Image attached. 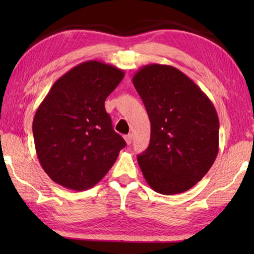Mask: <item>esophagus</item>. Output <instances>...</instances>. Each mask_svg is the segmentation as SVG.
Here are the masks:
<instances>
[{"mask_svg":"<svg viewBox=\"0 0 254 254\" xmlns=\"http://www.w3.org/2000/svg\"><path fill=\"white\" fill-rule=\"evenodd\" d=\"M124 140H126L127 144H131L132 143V134H127L124 136Z\"/></svg>","mask_w":254,"mask_h":254,"instance_id":"esophagus-1","label":"esophagus"}]
</instances>
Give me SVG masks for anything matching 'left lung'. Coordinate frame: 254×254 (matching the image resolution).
I'll return each instance as SVG.
<instances>
[{"mask_svg": "<svg viewBox=\"0 0 254 254\" xmlns=\"http://www.w3.org/2000/svg\"><path fill=\"white\" fill-rule=\"evenodd\" d=\"M151 123L150 144L137 163L162 195L180 194L207 174L218 153L220 122L207 95L177 68L141 67L132 78Z\"/></svg>", "mask_w": 254, "mask_h": 254, "instance_id": "8db88e82", "label": "left lung"}]
</instances>
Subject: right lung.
<instances>
[{
    "mask_svg": "<svg viewBox=\"0 0 254 254\" xmlns=\"http://www.w3.org/2000/svg\"><path fill=\"white\" fill-rule=\"evenodd\" d=\"M123 77L110 64L84 62L56 80L38 107L34 145L42 169L56 184L77 191L92 188L127 145L104 105Z\"/></svg>",
    "mask_w": 254,
    "mask_h": 254,
    "instance_id": "obj_1",
    "label": "right lung"
}]
</instances>
